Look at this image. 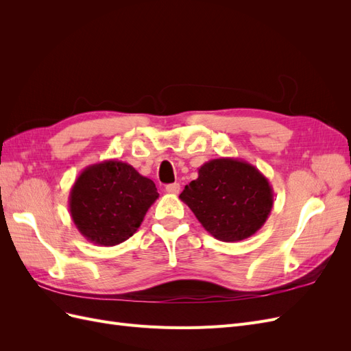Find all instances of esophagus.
<instances>
[{
	"label": "esophagus",
	"mask_w": 351,
	"mask_h": 351,
	"mask_svg": "<svg viewBox=\"0 0 351 351\" xmlns=\"http://www.w3.org/2000/svg\"><path fill=\"white\" fill-rule=\"evenodd\" d=\"M165 192L169 195H178L180 193V184L178 183H173L165 186Z\"/></svg>",
	"instance_id": "1"
}]
</instances>
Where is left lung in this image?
<instances>
[{
	"label": "left lung",
	"instance_id": "8db88e82",
	"mask_svg": "<svg viewBox=\"0 0 351 351\" xmlns=\"http://www.w3.org/2000/svg\"><path fill=\"white\" fill-rule=\"evenodd\" d=\"M217 240L236 243L253 236L267 222L274 190L256 167L239 158L210 159L180 195Z\"/></svg>",
	"mask_w": 351,
	"mask_h": 351
}]
</instances>
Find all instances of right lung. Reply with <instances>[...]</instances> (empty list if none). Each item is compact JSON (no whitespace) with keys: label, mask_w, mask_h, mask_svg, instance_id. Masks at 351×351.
Returning <instances> with one entry per match:
<instances>
[{"label":"right lung","mask_w":351,"mask_h":351,"mask_svg":"<svg viewBox=\"0 0 351 351\" xmlns=\"http://www.w3.org/2000/svg\"><path fill=\"white\" fill-rule=\"evenodd\" d=\"M155 183L127 162L107 159L86 167L69 196V210L80 234L98 246L132 237L158 199Z\"/></svg>","instance_id":"obj_1"}]
</instances>
